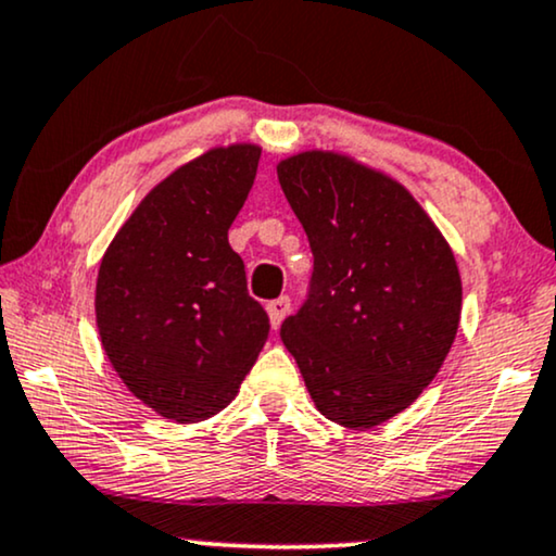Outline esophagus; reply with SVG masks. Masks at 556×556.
Segmentation results:
<instances>
[{
    "label": "esophagus",
    "instance_id": "obj_1",
    "mask_svg": "<svg viewBox=\"0 0 556 556\" xmlns=\"http://www.w3.org/2000/svg\"><path fill=\"white\" fill-rule=\"evenodd\" d=\"M290 307H292V302H290V298H287V294H282V298H277V300H271L269 305H266V313H269V320H271L274 328L282 326V320L287 318V313H290Z\"/></svg>",
    "mask_w": 556,
    "mask_h": 556
}]
</instances>
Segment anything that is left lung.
Instances as JSON below:
<instances>
[{
    "label": "left lung",
    "instance_id": "left-lung-1",
    "mask_svg": "<svg viewBox=\"0 0 556 556\" xmlns=\"http://www.w3.org/2000/svg\"><path fill=\"white\" fill-rule=\"evenodd\" d=\"M277 177L315 258L279 336L323 416L375 428L416 403L452 349L456 258L416 197L351 156L302 151Z\"/></svg>",
    "mask_w": 556,
    "mask_h": 556
}]
</instances>
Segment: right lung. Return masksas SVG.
<instances>
[{"label": "right lung", "instance_id": "obj_1", "mask_svg": "<svg viewBox=\"0 0 556 556\" xmlns=\"http://www.w3.org/2000/svg\"><path fill=\"white\" fill-rule=\"evenodd\" d=\"M262 149L217 146L140 200L104 251L94 313L125 388L159 416L197 424L236 397L269 336L228 228Z\"/></svg>", "mask_w": 556, "mask_h": 556}]
</instances>
